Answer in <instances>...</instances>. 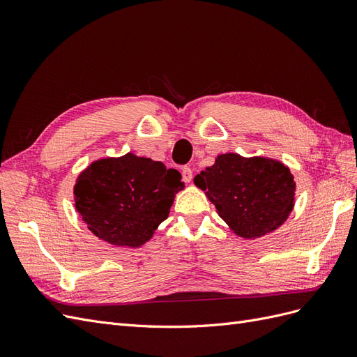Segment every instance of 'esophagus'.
Wrapping results in <instances>:
<instances>
[{"instance_id":"1","label":"esophagus","mask_w":357,"mask_h":357,"mask_svg":"<svg viewBox=\"0 0 357 357\" xmlns=\"http://www.w3.org/2000/svg\"><path fill=\"white\" fill-rule=\"evenodd\" d=\"M181 177H183V181L185 183H190L192 180V169L190 167H185L181 169Z\"/></svg>"}]
</instances>
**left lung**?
<instances>
[{
	"mask_svg": "<svg viewBox=\"0 0 357 357\" xmlns=\"http://www.w3.org/2000/svg\"><path fill=\"white\" fill-rule=\"evenodd\" d=\"M193 181L243 238H259L277 229L294 208V176L273 159L220 155Z\"/></svg>",
	"mask_w": 357,
	"mask_h": 357,
	"instance_id": "left-lung-1",
	"label": "left lung"
}]
</instances>
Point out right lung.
<instances>
[{"label":"right lung","mask_w":357,"mask_h":357,"mask_svg":"<svg viewBox=\"0 0 357 357\" xmlns=\"http://www.w3.org/2000/svg\"><path fill=\"white\" fill-rule=\"evenodd\" d=\"M185 188L177 169L128 153L96 160L74 188L75 208L98 238L138 247L164 222L176 193Z\"/></svg>","instance_id":"right-lung-1"}]
</instances>
